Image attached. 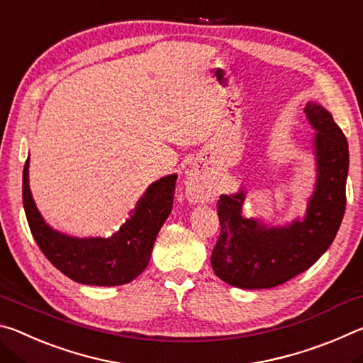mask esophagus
Masks as SVG:
<instances>
[{"instance_id":"1","label":"esophagus","mask_w":363,"mask_h":363,"mask_svg":"<svg viewBox=\"0 0 363 363\" xmlns=\"http://www.w3.org/2000/svg\"><path fill=\"white\" fill-rule=\"evenodd\" d=\"M206 186L201 177L192 173L189 174L187 181H186V196L189 199V201H192V203H199V201H203L206 199Z\"/></svg>"}]
</instances>
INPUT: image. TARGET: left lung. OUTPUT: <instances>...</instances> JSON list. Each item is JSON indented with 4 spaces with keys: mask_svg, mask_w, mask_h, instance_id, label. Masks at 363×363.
<instances>
[{
    "mask_svg": "<svg viewBox=\"0 0 363 363\" xmlns=\"http://www.w3.org/2000/svg\"><path fill=\"white\" fill-rule=\"evenodd\" d=\"M306 118L314 128L315 186L303 218L285 225H269L243 214L247 190L220 195V233L211 255L218 277L243 290L285 284L304 272L333 243L346 210L349 147L327 108L307 102Z\"/></svg>",
    "mask_w": 363,
    "mask_h": 363,
    "instance_id": "obj_1",
    "label": "left lung"
}]
</instances>
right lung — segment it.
<instances>
[{"mask_svg":"<svg viewBox=\"0 0 363 363\" xmlns=\"http://www.w3.org/2000/svg\"><path fill=\"white\" fill-rule=\"evenodd\" d=\"M30 158L23 167V210L40 250L73 281L94 286L130 284L150 261L160 229L173 208L177 174L152 182L118 230L110 237H73L52 229L35 205L28 184Z\"/></svg>","mask_w":363,"mask_h":363,"instance_id":"right-lung-1","label":"right lung"}]
</instances>
